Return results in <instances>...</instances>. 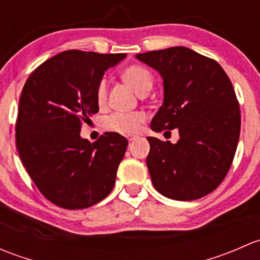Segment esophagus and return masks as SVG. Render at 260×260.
Wrapping results in <instances>:
<instances>
[{"mask_svg": "<svg viewBox=\"0 0 260 260\" xmlns=\"http://www.w3.org/2000/svg\"><path fill=\"white\" fill-rule=\"evenodd\" d=\"M136 138H137V136H128L127 140H128V142H132V141H135Z\"/></svg>", "mask_w": 260, "mask_h": 260, "instance_id": "34e87169", "label": "esophagus"}]
</instances>
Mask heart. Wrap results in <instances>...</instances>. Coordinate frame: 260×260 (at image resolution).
Returning a JSON list of instances; mask_svg holds the SVG:
<instances>
[{"label": "heart", "mask_w": 260, "mask_h": 260, "mask_svg": "<svg viewBox=\"0 0 260 260\" xmlns=\"http://www.w3.org/2000/svg\"><path fill=\"white\" fill-rule=\"evenodd\" d=\"M122 77L125 83L129 84L138 94L148 93L153 84V77H152L151 72L147 68L138 64H133L125 68ZM107 95H108V84L106 79H102L95 89V99L99 107L106 106ZM145 120L146 114L143 112H131V113L115 112V113L104 117L103 127L109 132L129 136L137 133L141 124Z\"/></svg>", "instance_id": "b5f03b06"}]
</instances>
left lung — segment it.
<instances>
[{
  "mask_svg": "<svg viewBox=\"0 0 260 260\" xmlns=\"http://www.w3.org/2000/svg\"><path fill=\"white\" fill-rule=\"evenodd\" d=\"M137 59L164 79V104L151 128H177L180 135L175 145L147 137L154 188L172 200L206 196L226 176L239 141L242 119L232 81L219 62L183 46L138 54Z\"/></svg>",
  "mask_w": 260,
  "mask_h": 260,
  "instance_id": "obj_1",
  "label": "left lung"
}]
</instances>
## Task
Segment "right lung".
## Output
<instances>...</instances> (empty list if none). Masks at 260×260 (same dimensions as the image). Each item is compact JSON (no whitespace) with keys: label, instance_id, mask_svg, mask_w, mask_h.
<instances>
[{"label":"right lung","instance_id":"right-lung-1","mask_svg":"<svg viewBox=\"0 0 260 260\" xmlns=\"http://www.w3.org/2000/svg\"><path fill=\"white\" fill-rule=\"evenodd\" d=\"M124 57L69 50L39 65L23 85L15 127L18 156L56 206L85 209L113 190L128 141L106 132L90 143L80 129L99 112L95 89L104 72Z\"/></svg>","mask_w":260,"mask_h":260}]
</instances>
